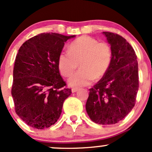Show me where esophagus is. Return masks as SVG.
Here are the masks:
<instances>
[{
    "instance_id": "obj_1",
    "label": "esophagus",
    "mask_w": 152,
    "mask_h": 152,
    "mask_svg": "<svg viewBox=\"0 0 152 152\" xmlns=\"http://www.w3.org/2000/svg\"><path fill=\"white\" fill-rule=\"evenodd\" d=\"M78 90H79V88H73L72 89H71V91H72V93H75V92L78 91Z\"/></svg>"
}]
</instances>
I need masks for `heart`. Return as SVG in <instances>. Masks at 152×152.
Listing matches in <instances>:
<instances>
[{"label":"heart","instance_id":"b5f03b06","mask_svg":"<svg viewBox=\"0 0 152 152\" xmlns=\"http://www.w3.org/2000/svg\"><path fill=\"white\" fill-rule=\"evenodd\" d=\"M112 61V50L106 42H99L88 36H82L71 43L69 51L59 54L58 66L61 74L70 76L79 63L80 70L69 78L72 87L88 85L93 80L105 76Z\"/></svg>","mask_w":152,"mask_h":152}]
</instances>
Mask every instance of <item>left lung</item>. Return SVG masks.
Listing matches in <instances>:
<instances>
[{
  "mask_svg": "<svg viewBox=\"0 0 152 152\" xmlns=\"http://www.w3.org/2000/svg\"><path fill=\"white\" fill-rule=\"evenodd\" d=\"M112 50V61L105 76L90 88L86 110L92 121L111 125L121 121L135 105L139 89L137 55L119 35L103 32Z\"/></svg>",
  "mask_w": 152,
  "mask_h": 152,
  "instance_id": "1",
  "label": "left lung"
}]
</instances>
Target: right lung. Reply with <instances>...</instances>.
I'll return each instance as SVG.
<instances>
[{"instance_id": "add662e5", "label": "right lung", "mask_w": 152, "mask_h": 152, "mask_svg": "<svg viewBox=\"0 0 152 152\" xmlns=\"http://www.w3.org/2000/svg\"><path fill=\"white\" fill-rule=\"evenodd\" d=\"M76 36L43 33L19 48L13 69L11 94L15 112L28 126L43 129L60 117L64 102L71 94L66 88L58 66L66 41Z\"/></svg>"}]
</instances>
